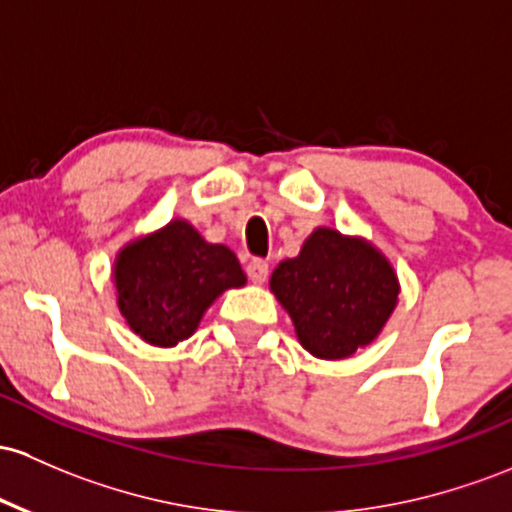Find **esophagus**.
Wrapping results in <instances>:
<instances>
[{
    "label": "esophagus",
    "mask_w": 512,
    "mask_h": 512,
    "mask_svg": "<svg viewBox=\"0 0 512 512\" xmlns=\"http://www.w3.org/2000/svg\"><path fill=\"white\" fill-rule=\"evenodd\" d=\"M245 272H247V277H250L252 284H262L269 277V265L265 260H260V257H255V260L247 262Z\"/></svg>",
    "instance_id": "obj_1"
}]
</instances>
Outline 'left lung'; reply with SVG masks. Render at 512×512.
Returning <instances> with one entry per match:
<instances>
[{
  "label": "left lung",
  "instance_id": "1",
  "mask_svg": "<svg viewBox=\"0 0 512 512\" xmlns=\"http://www.w3.org/2000/svg\"><path fill=\"white\" fill-rule=\"evenodd\" d=\"M269 289L294 320L301 345L320 359L350 357L369 345L398 301L389 260L333 228L313 230L299 257L274 269Z\"/></svg>",
  "mask_w": 512,
  "mask_h": 512
}]
</instances>
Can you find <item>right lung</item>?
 Returning <instances> with one entry per match:
<instances>
[{
	"label": "right lung",
	"mask_w": 512,
	"mask_h": 512,
	"mask_svg": "<svg viewBox=\"0 0 512 512\" xmlns=\"http://www.w3.org/2000/svg\"><path fill=\"white\" fill-rule=\"evenodd\" d=\"M114 279L133 333L150 345L174 347L194 333L216 296L245 284V272L226 245L206 243L187 221H172L123 247Z\"/></svg>",
	"instance_id": "right-lung-1"
}]
</instances>
